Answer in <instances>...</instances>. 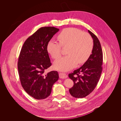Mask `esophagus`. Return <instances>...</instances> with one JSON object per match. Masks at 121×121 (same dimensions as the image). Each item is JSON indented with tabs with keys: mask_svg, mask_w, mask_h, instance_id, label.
Returning <instances> with one entry per match:
<instances>
[{
	"mask_svg": "<svg viewBox=\"0 0 121 121\" xmlns=\"http://www.w3.org/2000/svg\"><path fill=\"white\" fill-rule=\"evenodd\" d=\"M59 77L61 79H65V78H67L68 77V76L66 74H65V73H60Z\"/></svg>",
	"mask_w": 121,
	"mask_h": 121,
	"instance_id": "34e87169",
	"label": "esophagus"
}]
</instances>
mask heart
Listing matches in <instances>:
<instances>
[{
    "label": "heart",
    "mask_w": 121,
    "mask_h": 121,
    "mask_svg": "<svg viewBox=\"0 0 121 121\" xmlns=\"http://www.w3.org/2000/svg\"><path fill=\"white\" fill-rule=\"evenodd\" d=\"M59 42L50 40L47 43V50L54 59L59 57L61 46L67 47V56L61 57L54 61L55 69L67 71L74 68L76 65L83 64L88 60L92 53L93 41L87 33L79 29L69 28L64 29L57 36Z\"/></svg>",
    "instance_id": "heart-1"
}]
</instances>
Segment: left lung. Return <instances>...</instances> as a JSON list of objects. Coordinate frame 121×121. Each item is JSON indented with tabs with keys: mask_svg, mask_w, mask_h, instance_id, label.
Listing matches in <instances>:
<instances>
[{
	"mask_svg": "<svg viewBox=\"0 0 121 121\" xmlns=\"http://www.w3.org/2000/svg\"><path fill=\"white\" fill-rule=\"evenodd\" d=\"M93 40L92 54L81 67L69 74V77L74 82L69 93L75 98H83L93 91L99 80L102 72L103 60L101 46L98 39L88 30Z\"/></svg>",
	"mask_w": 121,
	"mask_h": 121,
	"instance_id": "obj_1",
	"label": "left lung"
}]
</instances>
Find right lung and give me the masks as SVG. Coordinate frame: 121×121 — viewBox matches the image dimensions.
<instances>
[{
  "label": "right lung",
  "mask_w": 121,
  "mask_h": 121,
  "mask_svg": "<svg viewBox=\"0 0 121 121\" xmlns=\"http://www.w3.org/2000/svg\"><path fill=\"white\" fill-rule=\"evenodd\" d=\"M58 31L53 27L40 28L26 40L21 50L17 68L22 86L36 99L49 96L53 85L59 78L57 71L44 73L52 65L47 43Z\"/></svg>",
  "instance_id": "1"
}]
</instances>
